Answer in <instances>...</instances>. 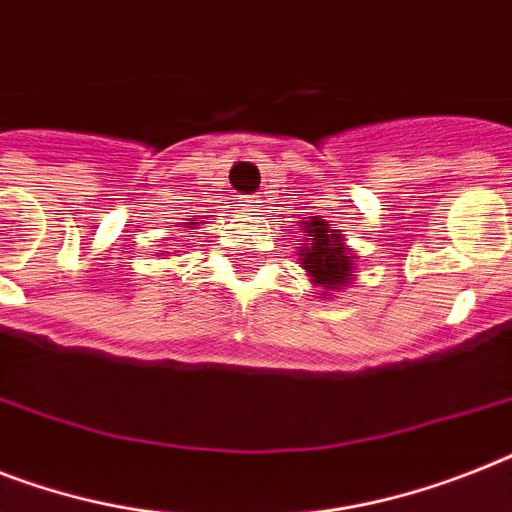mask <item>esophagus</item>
Returning a JSON list of instances; mask_svg holds the SVG:
<instances>
[{"instance_id": "34e87169", "label": "esophagus", "mask_w": 512, "mask_h": 512, "mask_svg": "<svg viewBox=\"0 0 512 512\" xmlns=\"http://www.w3.org/2000/svg\"><path fill=\"white\" fill-rule=\"evenodd\" d=\"M239 202H242L244 210H257L260 207V194H244V197H239Z\"/></svg>"}]
</instances>
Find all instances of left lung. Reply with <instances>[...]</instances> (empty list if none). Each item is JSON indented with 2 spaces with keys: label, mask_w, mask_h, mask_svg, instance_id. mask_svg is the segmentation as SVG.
<instances>
[{
  "label": "left lung",
  "mask_w": 512,
  "mask_h": 512,
  "mask_svg": "<svg viewBox=\"0 0 512 512\" xmlns=\"http://www.w3.org/2000/svg\"><path fill=\"white\" fill-rule=\"evenodd\" d=\"M307 236H313L310 247H302V268L313 276V281L323 289H339L350 281L352 257L347 255L344 239L336 231H328V223L310 220Z\"/></svg>",
  "instance_id": "obj_1"
}]
</instances>
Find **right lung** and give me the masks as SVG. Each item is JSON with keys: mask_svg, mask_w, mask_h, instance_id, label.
Masks as SVG:
<instances>
[{"mask_svg": "<svg viewBox=\"0 0 512 512\" xmlns=\"http://www.w3.org/2000/svg\"><path fill=\"white\" fill-rule=\"evenodd\" d=\"M189 226H194V223H189Z\"/></svg>", "mask_w": 512, "mask_h": 512, "instance_id": "obj_1", "label": "right lung"}]
</instances>
